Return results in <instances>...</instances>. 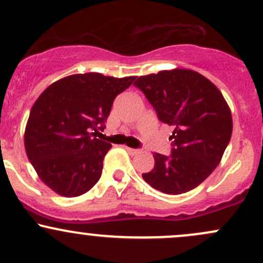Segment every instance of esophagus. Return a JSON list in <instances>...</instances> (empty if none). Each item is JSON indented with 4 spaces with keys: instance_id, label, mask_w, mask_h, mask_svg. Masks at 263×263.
<instances>
[{
    "instance_id": "obj_1",
    "label": "esophagus",
    "mask_w": 263,
    "mask_h": 263,
    "mask_svg": "<svg viewBox=\"0 0 263 263\" xmlns=\"http://www.w3.org/2000/svg\"><path fill=\"white\" fill-rule=\"evenodd\" d=\"M125 151L128 152V153L130 154V155H137L138 153H139V151H138V149H133V148H129V146H125Z\"/></svg>"
}]
</instances>
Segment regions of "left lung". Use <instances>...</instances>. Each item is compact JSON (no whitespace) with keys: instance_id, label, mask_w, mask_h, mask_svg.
<instances>
[{"instance_id":"8db88e82","label":"left lung","mask_w":263,"mask_h":263,"mask_svg":"<svg viewBox=\"0 0 263 263\" xmlns=\"http://www.w3.org/2000/svg\"><path fill=\"white\" fill-rule=\"evenodd\" d=\"M134 85L145 94L160 121L174 126L171 157L154 153V168L143 179L166 194L199 185L221 162L232 135V114L218 87L189 69L139 76Z\"/></svg>"}]
</instances>
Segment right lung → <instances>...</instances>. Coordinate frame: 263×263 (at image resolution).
Segmentation results:
<instances>
[{
	"label": "right lung",
	"instance_id": "add662e5",
	"mask_svg": "<svg viewBox=\"0 0 263 263\" xmlns=\"http://www.w3.org/2000/svg\"><path fill=\"white\" fill-rule=\"evenodd\" d=\"M137 76L74 74L41 92L25 128V149L42 182L63 197H78L97 184L111 144L95 138L114 99Z\"/></svg>",
	"mask_w": 263,
	"mask_h": 263
}]
</instances>
